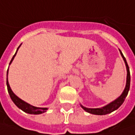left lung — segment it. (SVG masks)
Here are the masks:
<instances>
[{
  "label": "left lung",
  "instance_id": "8db88e82",
  "mask_svg": "<svg viewBox=\"0 0 135 135\" xmlns=\"http://www.w3.org/2000/svg\"><path fill=\"white\" fill-rule=\"evenodd\" d=\"M121 52V55L123 57V60L125 62V65H126V68H127V82H126V86H125V89L122 92V94L120 95V97H118V99L115 100L114 102H111L110 104H108L107 105L104 106L102 108H85L82 105L81 107L83 108L84 110L90 114H93V115H107L109 114L112 112L115 111L116 109H118V108L120 107L123 104V102H124V99L127 97L128 95V93L129 91V89H130V81H131V77H130V71H129V67H128V65L127 63V61L125 60L124 56H123L122 52L120 50Z\"/></svg>",
  "mask_w": 135,
  "mask_h": 135
}]
</instances>
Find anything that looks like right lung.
<instances>
[{
  "instance_id": "right-lung-1",
  "label": "right lung",
  "mask_w": 135,
  "mask_h": 135,
  "mask_svg": "<svg viewBox=\"0 0 135 135\" xmlns=\"http://www.w3.org/2000/svg\"><path fill=\"white\" fill-rule=\"evenodd\" d=\"M20 46L17 48L16 53L13 55L12 60H11V62H10V64L11 63V62H12L13 60L14 56H16V54H17V52L18 49L20 48ZM7 73H8V69H7ZM7 90H8V93H9V95H10V97H11V99H12L13 103H14L17 107L19 108H20L21 110H23V112H27L28 114H33V115H39V114H42V113H44L45 112H46V109H47L46 108L34 107V106H33V105H30V104H28L27 102H25L24 101H23V100L20 99V98H18V97L13 92L12 90H11V87H10V85H9V83H8L7 79Z\"/></svg>"
}]
</instances>
